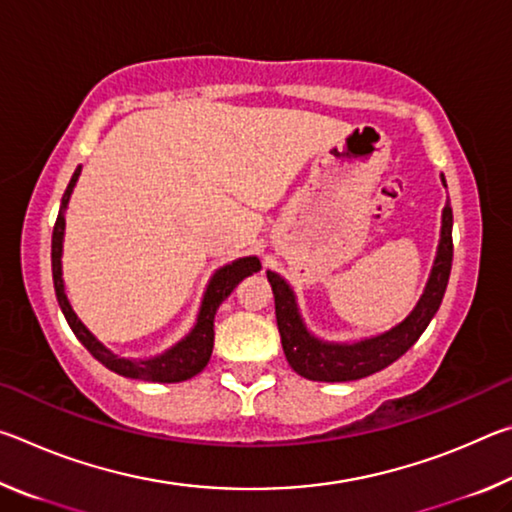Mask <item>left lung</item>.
Returning a JSON list of instances; mask_svg holds the SVG:
<instances>
[{"mask_svg":"<svg viewBox=\"0 0 512 512\" xmlns=\"http://www.w3.org/2000/svg\"><path fill=\"white\" fill-rule=\"evenodd\" d=\"M440 178H443L445 185V176ZM452 225V207L445 203L438 253L436 259H433L427 287H424L422 298L413 307L411 314L400 325L388 329V332L357 343H327L316 339L305 327V323H302L296 296H293L287 280L273 271H266L268 282L273 287L277 329H280L282 348L284 354H287L289 366L300 377L311 381H352L384 370L393 361L400 359L420 339V334L427 329L431 318L436 316L440 302H443L454 257Z\"/></svg>","mask_w":512,"mask_h":512,"instance_id":"left-lung-1","label":"left lung"}]
</instances>
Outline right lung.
<instances>
[{
  "instance_id": "right-lung-1",
  "label": "right lung",
  "mask_w": 512,
  "mask_h": 512,
  "mask_svg": "<svg viewBox=\"0 0 512 512\" xmlns=\"http://www.w3.org/2000/svg\"><path fill=\"white\" fill-rule=\"evenodd\" d=\"M79 176H81V167L74 171V176L65 189L63 201H60L58 219L54 225V235H51V273H54V289H56L58 305L63 309L69 327H72L76 339L88 348L92 357L101 361L108 370L117 372V375L142 379V381H160V384H176V381L192 379L207 366V361L212 357L216 309H219L221 302L235 291V287L244 280V277L257 273L259 268H262V264H259L257 257H241L237 262L225 264L223 268H219V271L212 275L210 284H207L196 325L183 341H178L171 350L158 354V357L140 359V361L121 359L117 354H112L101 341L94 339V334L81 323L79 316L74 314V309L65 296L63 264H60V257H63V237H65V210Z\"/></svg>"
}]
</instances>
